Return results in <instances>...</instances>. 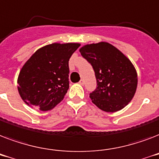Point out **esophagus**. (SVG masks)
<instances>
[{"mask_svg": "<svg viewBox=\"0 0 159 159\" xmlns=\"http://www.w3.org/2000/svg\"><path fill=\"white\" fill-rule=\"evenodd\" d=\"M84 83H85V82H84V81H83V80H80V82H79V84L80 85H82V86H83V85H84Z\"/></svg>", "mask_w": 159, "mask_h": 159, "instance_id": "obj_1", "label": "esophagus"}]
</instances>
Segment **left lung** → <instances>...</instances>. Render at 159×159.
Returning a JSON list of instances; mask_svg holds the SVG:
<instances>
[{
    "label": "left lung",
    "instance_id": "obj_1",
    "mask_svg": "<svg viewBox=\"0 0 159 159\" xmlns=\"http://www.w3.org/2000/svg\"><path fill=\"white\" fill-rule=\"evenodd\" d=\"M80 53L95 72L97 88L90 93L92 102L106 112L123 109L133 98L138 82L130 61L105 42L83 46Z\"/></svg>",
    "mask_w": 159,
    "mask_h": 159
}]
</instances>
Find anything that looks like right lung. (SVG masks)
I'll use <instances>...</instances> for the list:
<instances>
[{
    "instance_id": "1",
    "label": "right lung",
    "mask_w": 159,
    "mask_h": 159,
    "mask_svg": "<svg viewBox=\"0 0 159 159\" xmlns=\"http://www.w3.org/2000/svg\"><path fill=\"white\" fill-rule=\"evenodd\" d=\"M79 43H52L39 48L25 63L18 91L28 106L42 111L57 106L69 88L70 57Z\"/></svg>"
}]
</instances>
